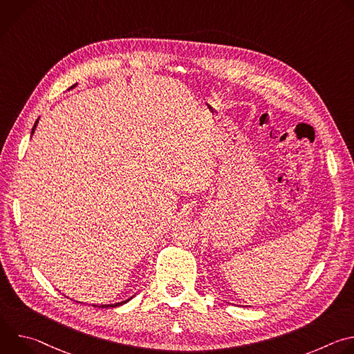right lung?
I'll return each instance as SVG.
<instances>
[{
    "label": "right lung",
    "mask_w": 354,
    "mask_h": 354,
    "mask_svg": "<svg viewBox=\"0 0 354 354\" xmlns=\"http://www.w3.org/2000/svg\"><path fill=\"white\" fill-rule=\"evenodd\" d=\"M77 85V84H75ZM74 85V86H75ZM74 86H71V88H74ZM37 122H39V119L35 122V126H33V129H32V134L35 133V129H36V126H37ZM134 297V295H133ZM133 297H130L129 299H124V301H122V302H116V304H108V306H95V304H92L93 307H99V308H115V307H119V306H123V304H126V302H129Z\"/></svg>",
    "instance_id": "right-lung-1"
}]
</instances>
